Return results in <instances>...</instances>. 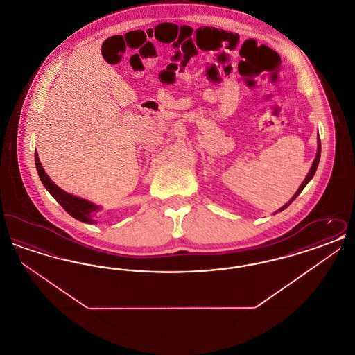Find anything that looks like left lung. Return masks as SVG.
<instances>
[{
    "label": "left lung",
    "mask_w": 355,
    "mask_h": 355,
    "mask_svg": "<svg viewBox=\"0 0 355 355\" xmlns=\"http://www.w3.org/2000/svg\"><path fill=\"white\" fill-rule=\"evenodd\" d=\"M320 158H321V141H320V138H318V150H317V155H315V159H314V162H313V165H311V168H310V170H309V173H307V175H306V178L304 180V182L301 184V186H300V189L297 190V193L291 197V200L288 201V202L285 203L281 209H278V211H282V210H285L286 209L287 206L290 205V203L293 202L298 196H300V193L304 189V186L307 185L309 184V181L314 177V174H315V171H317V168H318V164H320ZM278 211H275L274 214H277Z\"/></svg>",
    "instance_id": "8db88e82"
}]
</instances>
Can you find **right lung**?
Instances as JSON below:
<instances>
[{
    "mask_svg": "<svg viewBox=\"0 0 355 355\" xmlns=\"http://www.w3.org/2000/svg\"><path fill=\"white\" fill-rule=\"evenodd\" d=\"M34 161H35V168H37V173L40 175L42 185L46 187V190L51 193V197L65 209L67 213H69L73 218L85 222V223H97L94 217L100 210H102L100 205H96V203L90 202L81 197L73 196L68 191L62 190L60 186L55 185L42 168L37 152L34 153Z\"/></svg>",
    "mask_w": 355,
    "mask_h": 355,
    "instance_id": "add662e5",
    "label": "right lung"
}]
</instances>
